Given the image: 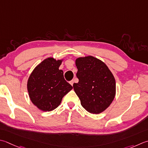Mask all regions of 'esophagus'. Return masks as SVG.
I'll list each match as a JSON object with an SVG mask.
<instances>
[{
	"mask_svg": "<svg viewBox=\"0 0 148 148\" xmlns=\"http://www.w3.org/2000/svg\"><path fill=\"white\" fill-rule=\"evenodd\" d=\"M69 83H70V84H71V85L72 86H73V84H74V80H71V82H69Z\"/></svg>",
	"mask_w": 148,
	"mask_h": 148,
	"instance_id": "34e87169",
	"label": "esophagus"
}]
</instances>
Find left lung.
Returning <instances> with one entry per match:
<instances>
[{
  "mask_svg": "<svg viewBox=\"0 0 148 148\" xmlns=\"http://www.w3.org/2000/svg\"><path fill=\"white\" fill-rule=\"evenodd\" d=\"M79 82L74 90L81 105L91 114L105 111L114 100L116 85L114 75L102 61L92 56L76 60Z\"/></svg>",
  "mask_w": 148,
  "mask_h": 148,
  "instance_id": "1",
  "label": "left lung"
}]
</instances>
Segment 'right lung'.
<instances>
[{
    "mask_svg": "<svg viewBox=\"0 0 148 148\" xmlns=\"http://www.w3.org/2000/svg\"><path fill=\"white\" fill-rule=\"evenodd\" d=\"M62 60L48 58L38 65L27 81L31 102L42 111L50 112L58 106L62 98L72 89L60 70Z\"/></svg>",
    "mask_w": 148,
    "mask_h": 148,
    "instance_id": "1",
    "label": "right lung"
}]
</instances>
